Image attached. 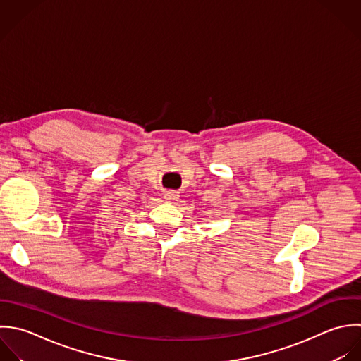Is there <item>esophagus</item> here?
I'll list each match as a JSON object with an SVG mask.
<instances>
[{
  "instance_id": "34e87169",
  "label": "esophagus",
  "mask_w": 361,
  "mask_h": 361,
  "mask_svg": "<svg viewBox=\"0 0 361 361\" xmlns=\"http://www.w3.org/2000/svg\"><path fill=\"white\" fill-rule=\"evenodd\" d=\"M178 192H176V191H167L166 194H164V198L167 200V201H170V202H173V201H177L178 200Z\"/></svg>"
}]
</instances>
